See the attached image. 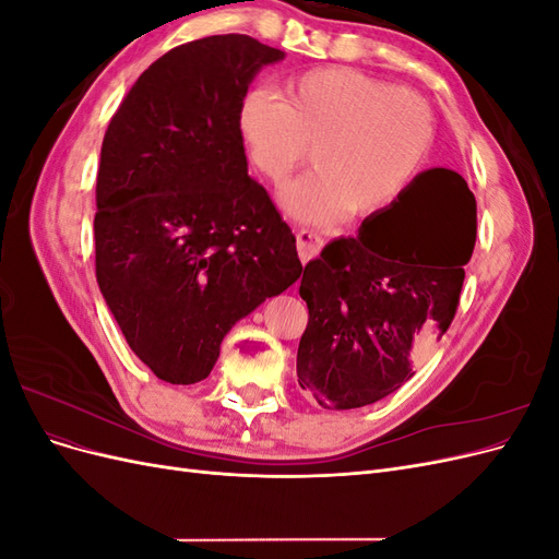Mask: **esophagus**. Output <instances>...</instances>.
Instances as JSON below:
<instances>
[{
  "label": "esophagus",
  "instance_id": "34e87169",
  "mask_svg": "<svg viewBox=\"0 0 559 559\" xmlns=\"http://www.w3.org/2000/svg\"><path fill=\"white\" fill-rule=\"evenodd\" d=\"M296 247H298L300 261L308 263V261H312L314 257H319L321 247H324V240H321L319 235L312 233V230H298V235H296Z\"/></svg>",
  "mask_w": 559,
  "mask_h": 559
}]
</instances>
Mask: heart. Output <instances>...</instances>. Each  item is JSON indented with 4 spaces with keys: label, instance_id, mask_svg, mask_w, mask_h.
<instances>
[{
    "label": "heart",
    "instance_id": "1",
    "mask_svg": "<svg viewBox=\"0 0 559 559\" xmlns=\"http://www.w3.org/2000/svg\"><path fill=\"white\" fill-rule=\"evenodd\" d=\"M247 156L282 186L306 163L314 170L286 186L282 205L306 224L370 216L403 193L433 144L427 99L349 67H321L284 83L282 99L249 91L238 111Z\"/></svg>",
    "mask_w": 559,
    "mask_h": 559
}]
</instances>
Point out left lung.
Segmentation results:
<instances>
[{"instance_id":"1","label":"left lung","mask_w":559,"mask_h":559,"mask_svg":"<svg viewBox=\"0 0 559 559\" xmlns=\"http://www.w3.org/2000/svg\"><path fill=\"white\" fill-rule=\"evenodd\" d=\"M473 245L476 198L445 167L415 177L359 235L329 242L300 277L310 319L298 384L335 411L396 392L415 354L450 329Z\"/></svg>"}]
</instances>
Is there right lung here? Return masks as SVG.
Instances as JSON below:
<instances>
[{
	"label": "right lung",
	"mask_w": 559,
	"mask_h": 559,
	"mask_svg": "<svg viewBox=\"0 0 559 559\" xmlns=\"http://www.w3.org/2000/svg\"><path fill=\"white\" fill-rule=\"evenodd\" d=\"M284 50L214 35L167 50L105 132L95 275L130 349L170 384L205 380L235 321L300 277L292 228L247 175L238 111Z\"/></svg>",
	"instance_id": "1"
}]
</instances>
